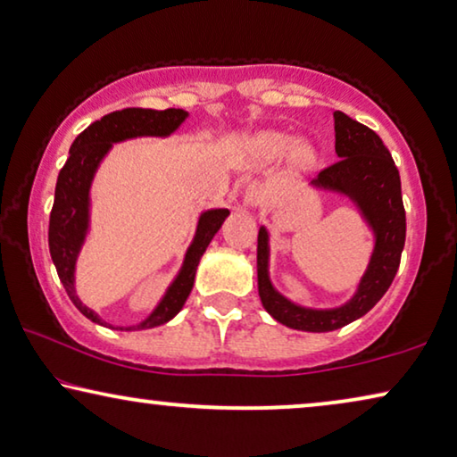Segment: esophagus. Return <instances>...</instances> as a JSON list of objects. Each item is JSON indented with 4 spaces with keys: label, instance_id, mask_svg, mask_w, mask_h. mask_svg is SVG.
<instances>
[{
    "label": "esophagus",
    "instance_id": "obj_1",
    "mask_svg": "<svg viewBox=\"0 0 457 457\" xmlns=\"http://www.w3.org/2000/svg\"><path fill=\"white\" fill-rule=\"evenodd\" d=\"M264 201H267V193H264V188L258 185V182H252V185L246 188V193H244V205L246 207H262Z\"/></svg>",
    "mask_w": 457,
    "mask_h": 457
}]
</instances>
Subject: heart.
<instances>
[{
	"label": "heart",
	"mask_w": 457,
	"mask_h": 457,
	"mask_svg": "<svg viewBox=\"0 0 457 457\" xmlns=\"http://www.w3.org/2000/svg\"><path fill=\"white\" fill-rule=\"evenodd\" d=\"M261 145H262L264 152H269V154H285L295 145V141L291 139L289 135L270 133V135H267V137H262ZM299 160H302L303 166H308V163H312V154L302 152V154H299Z\"/></svg>",
	"instance_id": "b5f03b06"
}]
</instances>
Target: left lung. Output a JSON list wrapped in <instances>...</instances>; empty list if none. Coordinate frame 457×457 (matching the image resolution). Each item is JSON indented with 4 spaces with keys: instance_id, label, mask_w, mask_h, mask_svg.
<instances>
[{
    "instance_id": "left-lung-1",
    "label": "left lung",
    "mask_w": 457,
    "mask_h": 457,
    "mask_svg": "<svg viewBox=\"0 0 457 457\" xmlns=\"http://www.w3.org/2000/svg\"><path fill=\"white\" fill-rule=\"evenodd\" d=\"M335 163L320 170L316 187L349 195L376 229V252L367 269L357 295L338 310L316 312L297 308L272 289L267 275L269 246L267 231H258V295L264 310L285 326L308 332H328L343 328L353 320L365 316L390 287L400 267L406 240V211L400 188V174L390 152L376 131L361 125L345 112L335 111Z\"/></svg>"
}]
</instances>
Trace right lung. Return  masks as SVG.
I'll return each instance as SVG.
<instances>
[{
	"instance_id": "right-lung-1",
	"label": "right lung",
	"mask_w": 457,
	"mask_h": 457,
	"mask_svg": "<svg viewBox=\"0 0 457 457\" xmlns=\"http://www.w3.org/2000/svg\"><path fill=\"white\" fill-rule=\"evenodd\" d=\"M185 119L187 112L182 108H166V111L122 108V111H114L100 120L92 122L71 143L70 158H67L65 166L61 168L57 187H54V203L49 220V250L67 295H70L73 305L81 314L90 318L92 322L114 328V326L102 322L98 314H94L92 310H87L78 299L76 289H73V267H76V256L87 228V190H90L92 176L114 141L139 137V135H170L174 129L180 127V122ZM228 213V209H213L201 215L195 242L187 252L185 267H182L180 275L176 277L172 287L168 289L166 297L162 299V303L145 322L137 326H125V328L119 326L117 330L154 328V326L168 322L170 318L179 314L187 302L190 289H193L195 272L196 267H199L203 252L207 250L209 242L213 240V236L221 228Z\"/></svg>"
}]
</instances>
